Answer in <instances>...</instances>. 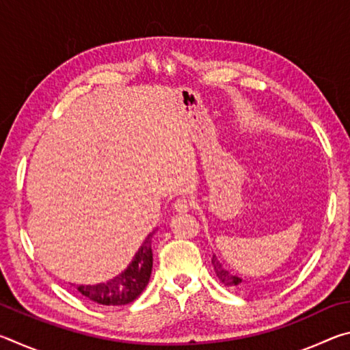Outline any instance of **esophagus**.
Segmentation results:
<instances>
[{
    "instance_id": "esophagus-1",
    "label": "esophagus",
    "mask_w": 350,
    "mask_h": 350,
    "mask_svg": "<svg viewBox=\"0 0 350 350\" xmlns=\"http://www.w3.org/2000/svg\"><path fill=\"white\" fill-rule=\"evenodd\" d=\"M189 206H191V204H189V200L185 199V198H180V199L176 200L174 205H173V208L177 213H187L189 210Z\"/></svg>"
}]
</instances>
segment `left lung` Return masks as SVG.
I'll return each instance as SVG.
<instances>
[{
    "label": "left lung",
    "mask_w": 350,
    "mask_h": 350,
    "mask_svg": "<svg viewBox=\"0 0 350 350\" xmlns=\"http://www.w3.org/2000/svg\"><path fill=\"white\" fill-rule=\"evenodd\" d=\"M211 264H213V267H215L216 276L219 278V281L224 282L225 286L233 287V288H242V287L245 286L244 281H242L239 276L233 275L232 271H230L228 269H225L224 265H222L221 262H219V260H217V258L215 256V254H213V258H211Z\"/></svg>",
    "instance_id": "obj_1"
}]
</instances>
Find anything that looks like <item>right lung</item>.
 Listing matches in <instances>:
<instances>
[{"label":"right lung","instance_id":"right-lung-1","mask_svg":"<svg viewBox=\"0 0 350 350\" xmlns=\"http://www.w3.org/2000/svg\"><path fill=\"white\" fill-rule=\"evenodd\" d=\"M152 234L154 232L146 236L125 271L106 282L94 284V286H75L77 290L97 304L125 306L133 303L150 281L152 270Z\"/></svg>","mask_w":350,"mask_h":350}]
</instances>
